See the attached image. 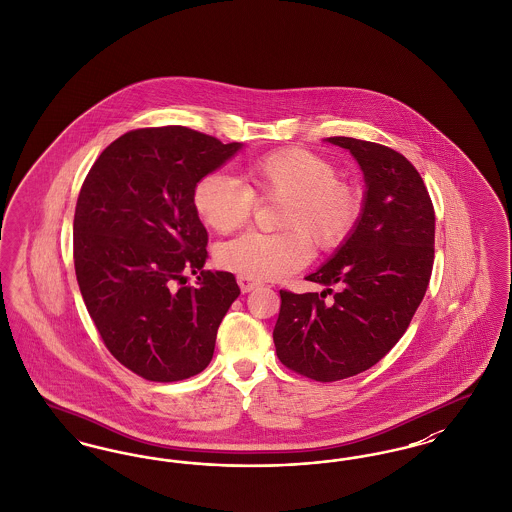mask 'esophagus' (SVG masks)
Wrapping results in <instances>:
<instances>
[{
	"label": "esophagus",
	"instance_id": "esophagus-1",
	"mask_svg": "<svg viewBox=\"0 0 512 512\" xmlns=\"http://www.w3.org/2000/svg\"><path fill=\"white\" fill-rule=\"evenodd\" d=\"M238 286H240V289H242L244 293H249V291H253L255 287H259V282L253 280V278H249V276H238Z\"/></svg>",
	"mask_w": 512,
	"mask_h": 512
}]
</instances>
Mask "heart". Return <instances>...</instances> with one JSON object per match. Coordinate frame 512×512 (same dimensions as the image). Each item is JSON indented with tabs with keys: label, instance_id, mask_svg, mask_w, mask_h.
Returning a JSON list of instances; mask_svg holds the SVG:
<instances>
[{
	"label": "heart",
	"instance_id": "obj_1",
	"mask_svg": "<svg viewBox=\"0 0 512 512\" xmlns=\"http://www.w3.org/2000/svg\"><path fill=\"white\" fill-rule=\"evenodd\" d=\"M240 183L225 173H207L192 192L205 225L221 234L246 225L255 196L280 198L276 234L249 232L217 249L221 268L249 278H286L318 251L341 246L360 217L356 188L339 177L337 165L307 148H282L246 165Z\"/></svg>",
	"mask_w": 512,
	"mask_h": 512
}]
</instances>
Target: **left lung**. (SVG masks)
Returning <instances> with one entry per match:
<instances>
[{
	"instance_id": "1",
	"label": "left lung",
	"mask_w": 512,
	"mask_h": 512,
	"mask_svg": "<svg viewBox=\"0 0 512 512\" xmlns=\"http://www.w3.org/2000/svg\"><path fill=\"white\" fill-rule=\"evenodd\" d=\"M328 143L350 150L366 181L354 230L307 276L340 289L301 295L282 289L272 331L280 362L320 383L366 371L398 343L425 297L434 263V207L419 171L383 144L350 137Z\"/></svg>"
}]
</instances>
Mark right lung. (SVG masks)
<instances>
[{"label":"right lung","mask_w":512,"mask_h":512,"mask_svg":"<svg viewBox=\"0 0 512 512\" xmlns=\"http://www.w3.org/2000/svg\"><path fill=\"white\" fill-rule=\"evenodd\" d=\"M240 143L183 125L133 129L106 146L82 184L74 266L110 354L139 377L171 383L207 368L217 329L240 295L234 274L204 270L207 230L196 183ZM198 273L185 286V272Z\"/></svg>","instance_id":"right-lung-1"}]
</instances>
